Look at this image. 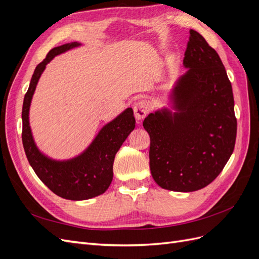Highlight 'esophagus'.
<instances>
[{
  "mask_svg": "<svg viewBox=\"0 0 259 259\" xmlns=\"http://www.w3.org/2000/svg\"><path fill=\"white\" fill-rule=\"evenodd\" d=\"M148 112H149V105L146 100H139L138 103H136V105L134 106L135 117L138 121L145 119Z\"/></svg>",
  "mask_w": 259,
  "mask_h": 259,
  "instance_id": "obj_1",
  "label": "esophagus"
}]
</instances>
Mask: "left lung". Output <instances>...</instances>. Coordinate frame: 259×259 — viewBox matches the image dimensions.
Listing matches in <instances>:
<instances>
[{
  "instance_id": "obj_1",
  "label": "left lung",
  "mask_w": 259,
  "mask_h": 259,
  "mask_svg": "<svg viewBox=\"0 0 259 259\" xmlns=\"http://www.w3.org/2000/svg\"><path fill=\"white\" fill-rule=\"evenodd\" d=\"M187 72L169 94L171 107L149 114L150 170L163 189L191 192L209 185L233 152L237 137L232 86L216 51L190 30Z\"/></svg>"
}]
</instances>
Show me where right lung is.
<instances>
[{
  "label": "right lung",
  "mask_w": 259,
  "mask_h": 259,
  "mask_svg": "<svg viewBox=\"0 0 259 259\" xmlns=\"http://www.w3.org/2000/svg\"><path fill=\"white\" fill-rule=\"evenodd\" d=\"M81 46L67 43L51 50L31 77L22 105V145L27 159L42 183L58 197L72 201L89 200L103 194L113 178V161L125 139L135 128V117L127 108L99 131L85 150L73 159L57 161L43 154L36 147L29 122L31 100L46 65L57 55Z\"/></svg>",
  "instance_id": "add662e5"
}]
</instances>
